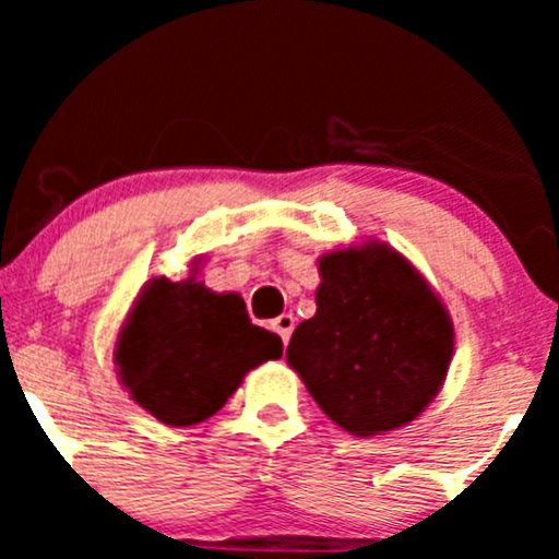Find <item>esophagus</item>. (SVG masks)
<instances>
[{"instance_id": "1", "label": "esophagus", "mask_w": 559, "mask_h": 559, "mask_svg": "<svg viewBox=\"0 0 559 559\" xmlns=\"http://www.w3.org/2000/svg\"><path fill=\"white\" fill-rule=\"evenodd\" d=\"M273 329L281 338H284V344H288V338H292V333H294V316H292V312H284L281 318H275Z\"/></svg>"}]
</instances>
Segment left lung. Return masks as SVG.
<instances>
[{
    "label": "left lung",
    "instance_id": "1",
    "mask_svg": "<svg viewBox=\"0 0 559 559\" xmlns=\"http://www.w3.org/2000/svg\"><path fill=\"white\" fill-rule=\"evenodd\" d=\"M318 271V310L294 329L288 365L352 436L413 423L444 386L454 355L444 301L383 241L333 249Z\"/></svg>",
    "mask_w": 559,
    "mask_h": 559
}]
</instances>
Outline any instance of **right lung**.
I'll return each instance as SVG.
<instances>
[{"instance_id": "add662e5", "label": "right lung", "mask_w": 559, "mask_h": 559, "mask_svg": "<svg viewBox=\"0 0 559 559\" xmlns=\"http://www.w3.org/2000/svg\"><path fill=\"white\" fill-rule=\"evenodd\" d=\"M146 281L120 325L115 368L131 400L170 428L213 418L243 376L284 355L278 333L254 325L239 294L197 281Z\"/></svg>"}]
</instances>
